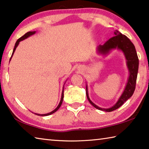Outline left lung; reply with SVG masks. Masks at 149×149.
Masks as SVG:
<instances>
[{
  "mask_svg": "<svg viewBox=\"0 0 149 149\" xmlns=\"http://www.w3.org/2000/svg\"><path fill=\"white\" fill-rule=\"evenodd\" d=\"M114 36L111 38L103 45H99L97 48V52L100 55L107 56L111 54L114 49H117L123 53L125 59L126 60V67L128 70L129 76L127 78L126 86L120 97L117 100L116 103L111 107H100L91 101L88 95V84H86V96L91 105H92L98 110L105 112H111L116 110L132 97L135 89L138 69H139V59H138L136 49L134 44L126 36L122 35L117 30H115L114 32Z\"/></svg>",
  "mask_w": 149,
  "mask_h": 149,
  "instance_id": "1",
  "label": "left lung"
}]
</instances>
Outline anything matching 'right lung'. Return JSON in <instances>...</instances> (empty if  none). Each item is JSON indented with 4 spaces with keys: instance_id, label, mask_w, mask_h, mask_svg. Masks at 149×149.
I'll return each instance as SVG.
<instances>
[{
    "instance_id": "add662e5",
    "label": "right lung",
    "mask_w": 149,
    "mask_h": 149,
    "mask_svg": "<svg viewBox=\"0 0 149 149\" xmlns=\"http://www.w3.org/2000/svg\"><path fill=\"white\" fill-rule=\"evenodd\" d=\"M35 33H36V31H29V32H27V33H25L24 35L22 36V37H21V38H19V39H18V40L16 41V42H15V46H14V50H13L12 54V56H11V57H10V60H11V59H12V56H13V55H14V52H15V49H16V48L17 47V46L19 45V44L20 42H21V41H22V40H25V39L27 38L28 37H29V36H31V35H33L34 34H35ZM67 80H65V82L64 84H63V90H62V93H61V100H60L59 105H57V107H56V109H55L54 111H51L50 113H47V114H38V113H35V114H36V115H38V116H48V115H50V114H52L54 113L55 112H56L57 110H58V109H59L60 107H61V105L62 102H63V97H64V93H63V92H64V85H65V82H67Z\"/></svg>"
}]
</instances>
